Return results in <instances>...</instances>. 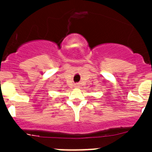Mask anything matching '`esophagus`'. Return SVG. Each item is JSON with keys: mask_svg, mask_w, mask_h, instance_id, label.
<instances>
[{"mask_svg": "<svg viewBox=\"0 0 152 152\" xmlns=\"http://www.w3.org/2000/svg\"><path fill=\"white\" fill-rule=\"evenodd\" d=\"M75 88H79V84H75Z\"/></svg>", "mask_w": 152, "mask_h": 152, "instance_id": "34e87169", "label": "esophagus"}]
</instances>
